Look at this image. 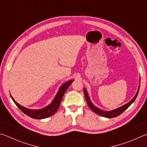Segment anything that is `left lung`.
I'll return each instance as SVG.
<instances>
[{"label":"left lung","mask_w":147,"mask_h":147,"mask_svg":"<svg viewBox=\"0 0 147 147\" xmlns=\"http://www.w3.org/2000/svg\"><path fill=\"white\" fill-rule=\"evenodd\" d=\"M140 79L141 78H139V83L138 89V91H137V93L135 94V96H134V98L131 99V100L129 102L126 103V104H124V105L119 107V108H118L113 109V110H110V111H104V110H102V109L98 108L96 106H94V104L92 103V102L90 100V98H89V96L88 91H87V89L84 88V94H85V97L86 99L87 103H88V105L89 106V108H90V109L93 111V112H94L96 114H98V115H100L102 117H104L110 119V118H113V117H115L120 115L121 113H123L124 111H125L126 109H127L128 107L134 102V101H135L136 98H137V96H138L139 88H140Z\"/></svg>","instance_id":"obj_1"}]
</instances>
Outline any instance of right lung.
Returning a JSON list of instances; mask_svg holds the SVG:
<instances>
[{
	"label": "right lung",
	"instance_id": "right-lung-1",
	"mask_svg": "<svg viewBox=\"0 0 147 147\" xmlns=\"http://www.w3.org/2000/svg\"><path fill=\"white\" fill-rule=\"evenodd\" d=\"M73 80H70L64 84H62L59 88L58 92L56 94L55 97L54 98L53 101L51 102V104H49L48 106L45 107L43 108L39 109H32L25 108L23 106L20 105L17 102L14 100V98L12 97L10 94V96L12 100L14 102V103L16 104V106L23 111L24 113H25L26 115H28L30 117L36 119H43L49 117L54 115L57 111L60 105L61 101L62 98L64 95L65 93L67 88L71 86V84L73 82Z\"/></svg>",
	"mask_w": 147,
	"mask_h": 147
}]
</instances>
